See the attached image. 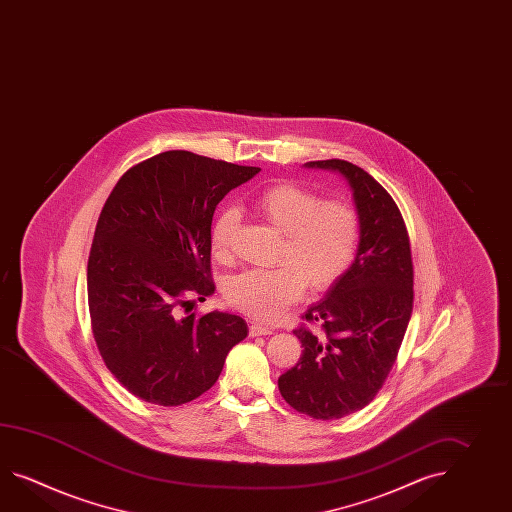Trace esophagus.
<instances>
[{"label": "esophagus", "instance_id": "1", "mask_svg": "<svg viewBox=\"0 0 512 512\" xmlns=\"http://www.w3.org/2000/svg\"><path fill=\"white\" fill-rule=\"evenodd\" d=\"M272 332V327H266V325H261V323H250L251 338H255V336H268Z\"/></svg>", "mask_w": 512, "mask_h": 512}]
</instances>
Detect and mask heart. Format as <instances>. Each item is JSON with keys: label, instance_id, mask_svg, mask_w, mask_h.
Instances as JSON below:
<instances>
[{"label": "heart", "instance_id": "heart-1", "mask_svg": "<svg viewBox=\"0 0 512 512\" xmlns=\"http://www.w3.org/2000/svg\"><path fill=\"white\" fill-rule=\"evenodd\" d=\"M251 207L284 233L277 253L279 266L229 277L224 284L229 307L257 321H275L296 305L305 286L310 292H325L353 266L362 235L353 205L321 200L310 189L281 182L255 194ZM239 222V211L233 207L215 216L209 246L216 261L231 259Z\"/></svg>", "mask_w": 512, "mask_h": 512}]
</instances>
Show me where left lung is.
<instances>
[{
  "instance_id": "left-lung-1",
  "label": "left lung",
  "mask_w": 512,
  "mask_h": 512,
  "mask_svg": "<svg viewBox=\"0 0 512 512\" xmlns=\"http://www.w3.org/2000/svg\"><path fill=\"white\" fill-rule=\"evenodd\" d=\"M307 165L347 178L362 235L353 266L294 330L303 354L279 391L299 413L332 421L365 408L393 369L413 310V261L402 213L371 174L345 159Z\"/></svg>"
}]
</instances>
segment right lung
Returning a JSON list of instances; mask_svg holds the SVG:
<instances>
[{"label":"right lung","mask_w":512,"mask_h":512,"mask_svg":"<svg viewBox=\"0 0 512 512\" xmlns=\"http://www.w3.org/2000/svg\"><path fill=\"white\" fill-rule=\"evenodd\" d=\"M259 171L167 150L130 167L108 196L88 259L91 330L110 373L141 400L182 406L204 395L248 336L240 316L191 310L215 292L216 205Z\"/></svg>","instance_id":"add662e5"}]
</instances>
